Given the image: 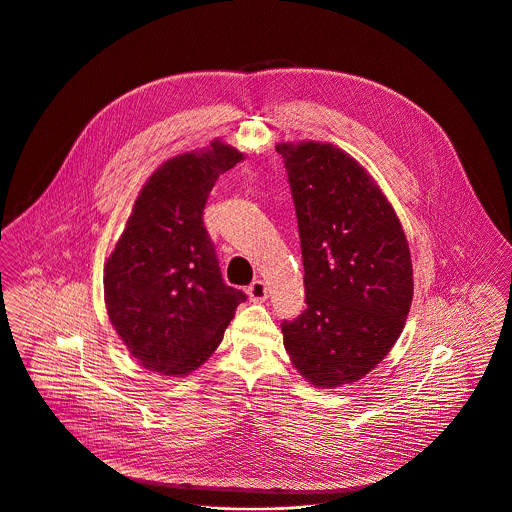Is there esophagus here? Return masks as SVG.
Here are the masks:
<instances>
[{"instance_id": "obj_1", "label": "esophagus", "mask_w": 512, "mask_h": 512, "mask_svg": "<svg viewBox=\"0 0 512 512\" xmlns=\"http://www.w3.org/2000/svg\"><path fill=\"white\" fill-rule=\"evenodd\" d=\"M248 298H250V302H266V298H268L266 282H262V280L252 282V286L248 288Z\"/></svg>"}]
</instances>
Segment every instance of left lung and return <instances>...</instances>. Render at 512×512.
<instances>
[{
    "label": "left lung",
    "instance_id": "8db88e82",
    "mask_svg": "<svg viewBox=\"0 0 512 512\" xmlns=\"http://www.w3.org/2000/svg\"><path fill=\"white\" fill-rule=\"evenodd\" d=\"M304 258V314L282 324L298 373L320 389L365 377L403 332L413 264L403 226L373 176L332 143H278Z\"/></svg>",
    "mask_w": 512,
    "mask_h": 512
}]
</instances>
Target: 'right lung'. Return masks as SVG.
Listing matches in <instances>:
<instances>
[{
    "instance_id": "obj_1",
    "label": "right lung",
    "mask_w": 512,
    "mask_h": 512,
    "mask_svg": "<svg viewBox=\"0 0 512 512\" xmlns=\"http://www.w3.org/2000/svg\"><path fill=\"white\" fill-rule=\"evenodd\" d=\"M244 153L214 139L165 161L143 184L103 290L113 330L149 371L184 377L220 345L246 296L226 286L202 210L220 174Z\"/></svg>"
}]
</instances>
